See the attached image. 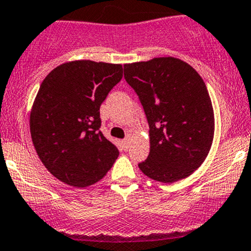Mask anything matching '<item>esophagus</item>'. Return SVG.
Returning a JSON list of instances; mask_svg holds the SVG:
<instances>
[{"label": "esophagus", "instance_id": "esophagus-1", "mask_svg": "<svg viewBox=\"0 0 251 251\" xmlns=\"http://www.w3.org/2000/svg\"><path fill=\"white\" fill-rule=\"evenodd\" d=\"M122 145H123L124 150L129 149V145H130V139H129V138H126V139L122 140Z\"/></svg>", "mask_w": 251, "mask_h": 251}]
</instances>
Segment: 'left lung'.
<instances>
[{
  "label": "left lung",
  "instance_id": "1",
  "mask_svg": "<svg viewBox=\"0 0 251 251\" xmlns=\"http://www.w3.org/2000/svg\"><path fill=\"white\" fill-rule=\"evenodd\" d=\"M124 78L149 123L150 152L138 164L142 173L164 183L190 176L213 142V107L204 81L192 66L171 56L126 64Z\"/></svg>",
  "mask_w": 251,
  "mask_h": 251
}]
</instances>
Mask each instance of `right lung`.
<instances>
[{
	"mask_svg": "<svg viewBox=\"0 0 251 251\" xmlns=\"http://www.w3.org/2000/svg\"><path fill=\"white\" fill-rule=\"evenodd\" d=\"M122 77L121 64L76 60L50 71L40 85L30 135L48 171L66 185H94L118 157L100 130V107Z\"/></svg>",
	"mask_w": 251,
	"mask_h": 251,
	"instance_id": "1",
	"label": "right lung"
}]
</instances>
